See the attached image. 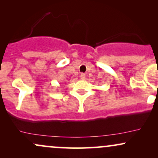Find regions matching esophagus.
<instances>
[{"label": "esophagus", "mask_w": 158, "mask_h": 158, "mask_svg": "<svg viewBox=\"0 0 158 158\" xmlns=\"http://www.w3.org/2000/svg\"><path fill=\"white\" fill-rule=\"evenodd\" d=\"M80 78H81V79H85V73H81Z\"/></svg>", "instance_id": "esophagus-1"}]
</instances>
